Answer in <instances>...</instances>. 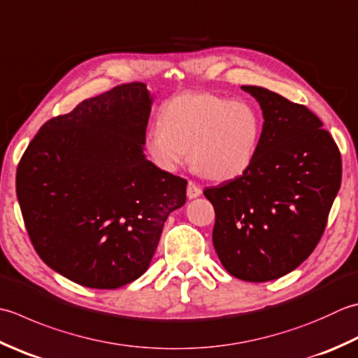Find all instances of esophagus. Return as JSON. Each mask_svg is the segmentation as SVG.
<instances>
[{
	"label": "esophagus",
	"instance_id": "esophagus-1",
	"mask_svg": "<svg viewBox=\"0 0 358 358\" xmlns=\"http://www.w3.org/2000/svg\"><path fill=\"white\" fill-rule=\"evenodd\" d=\"M200 194H201L200 186L195 185L194 181H189V183H187V197L189 199H195V197H199Z\"/></svg>",
	"mask_w": 358,
	"mask_h": 358
}]
</instances>
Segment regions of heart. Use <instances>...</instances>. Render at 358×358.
<instances>
[{"label":"heart","mask_w":358,"mask_h":358,"mask_svg":"<svg viewBox=\"0 0 358 358\" xmlns=\"http://www.w3.org/2000/svg\"><path fill=\"white\" fill-rule=\"evenodd\" d=\"M262 116L253 103L214 93H186L167 101L159 125L145 135V150L159 169L175 172L187 159L214 181L241 177L256 158Z\"/></svg>","instance_id":"b5f03b06"}]
</instances>
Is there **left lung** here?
I'll list each match as a JSON object with an SVG mask.
<instances>
[{"mask_svg": "<svg viewBox=\"0 0 358 358\" xmlns=\"http://www.w3.org/2000/svg\"><path fill=\"white\" fill-rule=\"evenodd\" d=\"M262 108L261 144L248 171L205 187L213 243L229 275L278 279L304 262L323 236L341 185V155L318 116L261 87H242Z\"/></svg>", "mask_w": 358, "mask_h": 358, "instance_id": "8db88e82", "label": "left lung"}]
</instances>
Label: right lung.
<instances>
[{
	"label": "right lung",
	"mask_w": 358,
	"mask_h": 358,
	"mask_svg": "<svg viewBox=\"0 0 358 358\" xmlns=\"http://www.w3.org/2000/svg\"><path fill=\"white\" fill-rule=\"evenodd\" d=\"M152 99L130 82L41 125L17 167L24 227L48 267L90 289H117L149 268L187 181L145 159Z\"/></svg>",
	"instance_id": "add662e5"
}]
</instances>
